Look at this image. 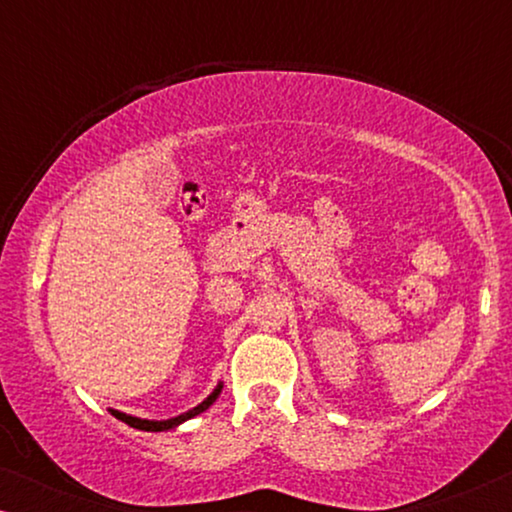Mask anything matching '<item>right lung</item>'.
<instances>
[{"label":"right lung","mask_w":512,"mask_h":512,"mask_svg":"<svg viewBox=\"0 0 512 512\" xmlns=\"http://www.w3.org/2000/svg\"><path fill=\"white\" fill-rule=\"evenodd\" d=\"M221 389H223V382L216 384V389L212 391V394H209L200 405H195L193 410H188V412H184V415H179V417L163 419V422H156V419H139V417L125 415V412H118V410H111V415H114L116 419H121V422H125L128 426H132V429H139V431H170V429H174V426L184 424L186 419H191L195 415H200V412H205L209 405H212L216 398H219Z\"/></svg>","instance_id":"1"}]
</instances>
